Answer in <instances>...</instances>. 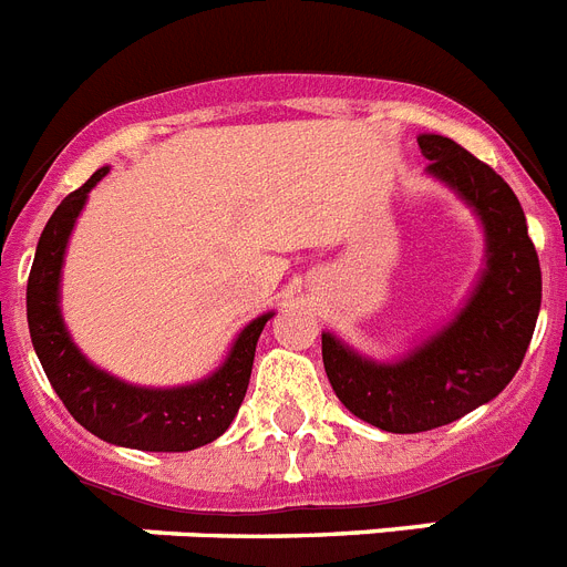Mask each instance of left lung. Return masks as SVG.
Wrapping results in <instances>:
<instances>
[{
	"label": "left lung",
	"instance_id": "8db88e82",
	"mask_svg": "<svg viewBox=\"0 0 567 567\" xmlns=\"http://www.w3.org/2000/svg\"><path fill=\"white\" fill-rule=\"evenodd\" d=\"M416 142L431 159L427 176L480 219L485 268L454 319L400 359H371L322 331L324 373L339 402L391 433L447 425L499 396L519 371L543 305L539 256L508 182L447 136L420 134Z\"/></svg>",
	"mask_w": 567,
	"mask_h": 567
}]
</instances>
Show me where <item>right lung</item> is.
Listing matches in <instances>:
<instances>
[{
    "mask_svg": "<svg viewBox=\"0 0 567 567\" xmlns=\"http://www.w3.org/2000/svg\"><path fill=\"white\" fill-rule=\"evenodd\" d=\"M111 167H100L79 190L59 202L39 236L28 277V328L48 382L65 402L73 420L93 436L120 447L179 454L219 440L234 422L250 382L254 353L265 322L274 311L250 319L230 342L223 365L190 385L145 388L102 371L79 351L62 319L59 288L65 265L68 239L87 194Z\"/></svg>",
    "mask_w": 567,
    "mask_h": 567,
    "instance_id": "right-lung-1",
    "label": "right lung"
}]
</instances>
